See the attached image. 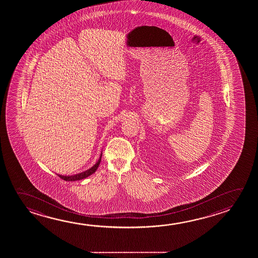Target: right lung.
Returning a JSON list of instances; mask_svg holds the SVG:
<instances>
[{
  "instance_id": "add662e5",
  "label": "right lung",
  "mask_w": 258,
  "mask_h": 258,
  "mask_svg": "<svg viewBox=\"0 0 258 258\" xmlns=\"http://www.w3.org/2000/svg\"><path fill=\"white\" fill-rule=\"evenodd\" d=\"M102 156V153H101V156L99 157L97 162H96L91 168L85 170V171L82 172V173H76V174H73V175H62V174L57 173V175H58L60 178L63 179V180H66V181H79V180H83V179L88 177L90 175H92L93 173L96 172V170H97L98 167H99V165H100V163H101Z\"/></svg>"
}]
</instances>
